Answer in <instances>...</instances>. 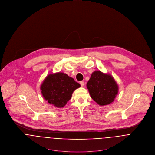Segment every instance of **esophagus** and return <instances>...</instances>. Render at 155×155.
<instances>
[{"instance_id":"esophagus-1","label":"esophagus","mask_w":155,"mask_h":155,"mask_svg":"<svg viewBox=\"0 0 155 155\" xmlns=\"http://www.w3.org/2000/svg\"><path fill=\"white\" fill-rule=\"evenodd\" d=\"M80 84H81V87H84V82L81 81V82H80Z\"/></svg>"}]
</instances>
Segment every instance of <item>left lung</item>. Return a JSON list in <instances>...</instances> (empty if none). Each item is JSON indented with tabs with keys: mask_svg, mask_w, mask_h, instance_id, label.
Listing matches in <instances>:
<instances>
[{
	"mask_svg": "<svg viewBox=\"0 0 155 155\" xmlns=\"http://www.w3.org/2000/svg\"><path fill=\"white\" fill-rule=\"evenodd\" d=\"M91 97L100 106H106L113 102L118 94L119 87L109 74L101 71H94L87 84Z\"/></svg>",
	"mask_w": 155,
	"mask_h": 155,
	"instance_id": "8db88e82",
	"label": "left lung"
}]
</instances>
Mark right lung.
I'll return each mask as SVG.
<instances>
[{
    "instance_id": "obj_1",
    "label": "right lung",
    "mask_w": 155,
    "mask_h": 155,
    "mask_svg": "<svg viewBox=\"0 0 155 155\" xmlns=\"http://www.w3.org/2000/svg\"><path fill=\"white\" fill-rule=\"evenodd\" d=\"M81 87L74 79L62 73L49 74L41 86L45 100L56 107H63L71 98L73 91Z\"/></svg>"
}]
</instances>
